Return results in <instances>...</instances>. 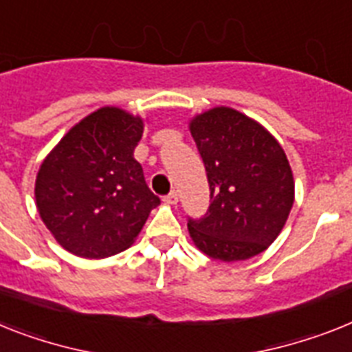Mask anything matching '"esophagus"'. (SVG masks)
<instances>
[{"label": "esophagus", "instance_id": "34e87169", "mask_svg": "<svg viewBox=\"0 0 352 352\" xmlns=\"http://www.w3.org/2000/svg\"><path fill=\"white\" fill-rule=\"evenodd\" d=\"M164 201L167 203V205H176V203H178V192H176V190H173L169 196L164 197Z\"/></svg>", "mask_w": 352, "mask_h": 352}]
</instances>
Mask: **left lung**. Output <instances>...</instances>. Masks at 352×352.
I'll use <instances>...</instances> for the list:
<instances>
[{
	"label": "left lung",
	"instance_id": "left-lung-1",
	"mask_svg": "<svg viewBox=\"0 0 352 352\" xmlns=\"http://www.w3.org/2000/svg\"><path fill=\"white\" fill-rule=\"evenodd\" d=\"M207 169L210 207L188 221L194 246L223 263L246 261L283 232L295 201V179L283 145L263 124L216 106L188 120Z\"/></svg>",
	"mask_w": 352,
	"mask_h": 352
}]
</instances>
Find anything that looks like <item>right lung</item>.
<instances>
[{
	"label": "right lung",
	"instance_id": "1",
	"mask_svg": "<svg viewBox=\"0 0 352 352\" xmlns=\"http://www.w3.org/2000/svg\"><path fill=\"white\" fill-rule=\"evenodd\" d=\"M147 118L117 106L78 120L43 160L36 207L66 252L104 259L129 248L160 197L144 179L135 149Z\"/></svg>",
	"mask_w": 352,
	"mask_h": 352
}]
</instances>
